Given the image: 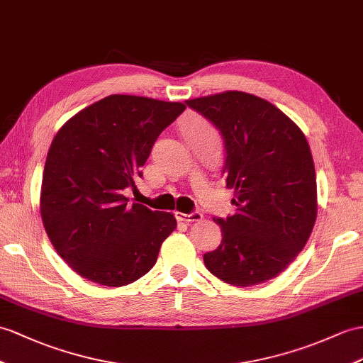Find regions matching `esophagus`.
Wrapping results in <instances>:
<instances>
[{
  "label": "esophagus",
  "mask_w": 363,
  "mask_h": 363,
  "mask_svg": "<svg viewBox=\"0 0 363 363\" xmlns=\"http://www.w3.org/2000/svg\"><path fill=\"white\" fill-rule=\"evenodd\" d=\"M201 217L203 216H201L200 211H192L191 214H179V220H182V222H186V223L200 222Z\"/></svg>",
  "instance_id": "esophagus-1"
}]
</instances>
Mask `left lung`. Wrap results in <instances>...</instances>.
I'll list each match as a JSON object with an SVG mask.
<instances>
[{"label": "left lung", "instance_id": "1", "mask_svg": "<svg viewBox=\"0 0 363 363\" xmlns=\"http://www.w3.org/2000/svg\"><path fill=\"white\" fill-rule=\"evenodd\" d=\"M223 138L226 186L235 214L214 218L222 243L206 268L234 286L264 284L303 250L317 217V186L303 132L269 101L246 92L186 100Z\"/></svg>", "mask_w": 363, "mask_h": 363}]
</instances>
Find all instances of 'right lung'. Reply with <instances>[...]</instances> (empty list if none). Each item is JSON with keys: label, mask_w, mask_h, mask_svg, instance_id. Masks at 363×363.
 <instances>
[{"label": "right lung", "mask_w": 363, "mask_h": 363, "mask_svg": "<svg viewBox=\"0 0 363 363\" xmlns=\"http://www.w3.org/2000/svg\"><path fill=\"white\" fill-rule=\"evenodd\" d=\"M183 103L109 95L66 121L49 147L40 209L55 251L79 276L125 286L151 269L175 226L171 212L129 203L140 167Z\"/></svg>", "instance_id": "right-lung-1"}]
</instances>
